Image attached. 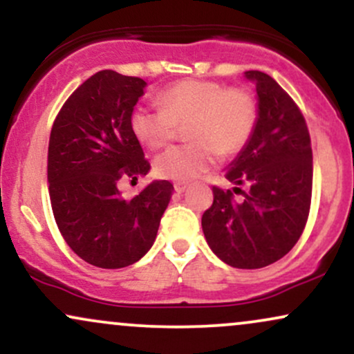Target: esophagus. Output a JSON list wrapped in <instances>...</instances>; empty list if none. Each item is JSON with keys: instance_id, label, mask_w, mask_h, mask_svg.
Listing matches in <instances>:
<instances>
[{"instance_id": "1", "label": "esophagus", "mask_w": 354, "mask_h": 354, "mask_svg": "<svg viewBox=\"0 0 354 354\" xmlns=\"http://www.w3.org/2000/svg\"><path fill=\"white\" fill-rule=\"evenodd\" d=\"M186 188H188V183H174V191L176 193H185Z\"/></svg>"}]
</instances>
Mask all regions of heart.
<instances>
[{"label": "heart", "instance_id": "b5f03b06", "mask_svg": "<svg viewBox=\"0 0 354 354\" xmlns=\"http://www.w3.org/2000/svg\"><path fill=\"white\" fill-rule=\"evenodd\" d=\"M158 108L138 106L129 116L136 140L149 149L169 145L178 124H188L193 143L174 146L154 161L158 176L186 183L218 165L219 154L245 148L256 126L254 98L245 89L226 88L214 81L185 80L158 96Z\"/></svg>", "mask_w": 354, "mask_h": 354}]
</instances>
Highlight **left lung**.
I'll list each match as a JSON object with an SVG mask.
<instances>
[{"mask_svg": "<svg viewBox=\"0 0 354 354\" xmlns=\"http://www.w3.org/2000/svg\"><path fill=\"white\" fill-rule=\"evenodd\" d=\"M245 78L256 84V126L225 174L243 200L214 186L201 226L221 261L256 270L281 259L301 236L311 205L313 151L306 121L290 95L266 73L246 71Z\"/></svg>", "mask_w": 354, "mask_h": 354, "instance_id": "1", "label": "left lung"}]
</instances>
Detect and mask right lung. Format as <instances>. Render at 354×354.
Wrapping results in <instances>:
<instances>
[{"label":"right lung","instance_id":"add662e5","mask_svg":"<svg viewBox=\"0 0 354 354\" xmlns=\"http://www.w3.org/2000/svg\"><path fill=\"white\" fill-rule=\"evenodd\" d=\"M146 81L103 70L66 100L48 146V183L59 233L81 259L104 270L136 263L156 239L173 194L169 181H153L124 200L118 181L146 176L143 148L129 116Z\"/></svg>","mask_w":354,"mask_h":354}]
</instances>
